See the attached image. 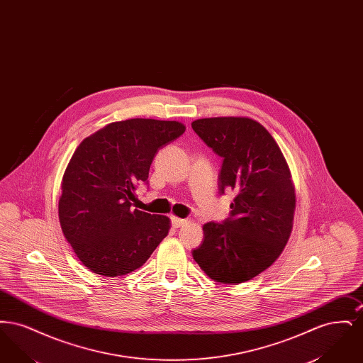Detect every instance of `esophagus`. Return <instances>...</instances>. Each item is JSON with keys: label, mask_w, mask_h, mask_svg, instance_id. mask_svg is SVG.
Segmentation results:
<instances>
[{"label": "esophagus", "mask_w": 363, "mask_h": 363, "mask_svg": "<svg viewBox=\"0 0 363 363\" xmlns=\"http://www.w3.org/2000/svg\"><path fill=\"white\" fill-rule=\"evenodd\" d=\"M186 223H188L186 219H181V218H175V216L172 218V225H173L175 228L182 227V225H185Z\"/></svg>", "instance_id": "obj_1"}]
</instances>
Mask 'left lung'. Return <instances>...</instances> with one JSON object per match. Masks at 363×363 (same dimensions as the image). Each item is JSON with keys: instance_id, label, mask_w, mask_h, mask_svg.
<instances>
[{"instance_id": "left-lung-1", "label": "left lung", "mask_w": 363, "mask_h": 363, "mask_svg": "<svg viewBox=\"0 0 363 363\" xmlns=\"http://www.w3.org/2000/svg\"><path fill=\"white\" fill-rule=\"evenodd\" d=\"M191 128L222 157L219 193L237 194L227 219L204 225L193 259L216 281H247L277 261L290 238L295 193L289 166L277 141L255 120L203 118Z\"/></svg>"}]
</instances>
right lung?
Segmentation results:
<instances>
[{
    "label": "right lung",
    "instance_id": "right-lung-1",
    "mask_svg": "<svg viewBox=\"0 0 363 363\" xmlns=\"http://www.w3.org/2000/svg\"><path fill=\"white\" fill-rule=\"evenodd\" d=\"M185 132L181 122L133 118L84 138L62 178L60 223L88 269L116 277L140 268L169 234L170 220L135 209L156 152Z\"/></svg>",
    "mask_w": 363,
    "mask_h": 363
}]
</instances>
